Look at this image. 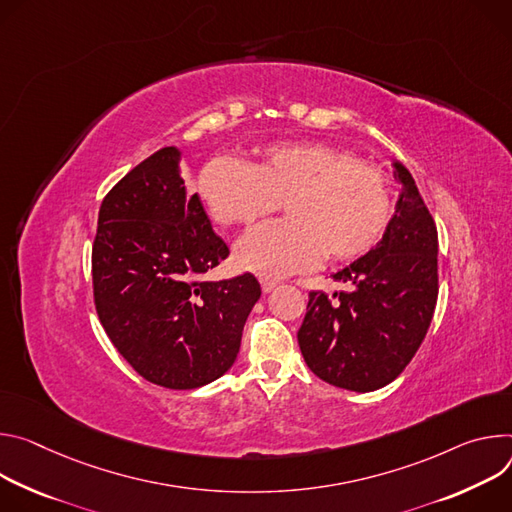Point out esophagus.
Instances as JSON below:
<instances>
[{
  "instance_id": "1",
  "label": "esophagus",
  "mask_w": 512,
  "mask_h": 512,
  "mask_svg": "<svg viewBox=\"0 0 512 512\" xmlns=\"http://www.w3.org/2000/svg\"><path fill=\"white\" fill-rule=\"evenodd\" d=\"M260 285H262V291H264V293H270V291L276 289L278 282L272 280V278H260Z\"/></svg>"
}]
</instances>
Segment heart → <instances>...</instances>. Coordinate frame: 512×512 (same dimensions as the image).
I'll return each mask as SVG.
<instances>
[{"label": "heart", "instance_id": "heart-1", "mask_svg": "<svg viewBox=\"0 0 512 512\" xmlns=\"http://www.w3.org/2000/svg\"><path fill=\"white\" fill-rule=\"evenodd\" d=\"M201 201L219 225H250L278 201L285 221L266 223L236 246L240 266L260 276H285L327 260L364 254L390 215L382 170L321 142H278L256 158L211 160L199 177Z\"/></svg>", "mask_w": 512, "mask_h": 512}]
</instances>
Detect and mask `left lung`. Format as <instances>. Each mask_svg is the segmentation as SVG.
I'll return each instance as SVG.
<instances>
[{"mask_svg":"<svg viewBox=\"0 0 512 512\" xmlns=\"http://www.w3.org/2000/svg\"><path fill=\"white\" fill-rule=\"evenodd\" d=\"M392 175L401 185L382 240L337 270L333 280L350 291L309 293L297 333L301 354L321 380L370 392L399 376L417 354L437 303V230L433 217L399 160Z\"/></svg>","mask_w":512,"mask_h":512,"instance_id":"8db88e82","label":"left lung"}]
</instances>
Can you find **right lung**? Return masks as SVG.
I'll return each instance as SVG.
<instances>
[{
	"instance_id": "right-lung-1",
	"label": "right lung",
	"mask_w": 512,
	"mask_h": 512,
	"mask_svg": "<svg viewBox=\"0 0 512 512\" xmlns=\"http://www.w3.org/2000/svg\"><path fill=\"white\" fill-rule=\"evenodd\" d=\"M177 146H166L101 203L93 295L111 344L148 382L189 390L230 370L260 299L250 272L203 278L230 254L199 195H189Z\"/></svg>"
}]
</instances>
